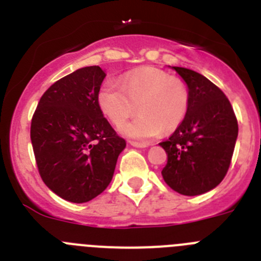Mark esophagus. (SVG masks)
<instances>
[{
	"label": "esophagus",
	"instance_id": "esophagus-1",
	"mask_svg": "<svg viewBox=\"0 0 261 261\" xmlns=\"http://www.w3.org/2000/svg\"><path fill=\"white\" fill-rule=\"evenodd\" d=\"M129 144L132 145V146H135V147H140V149H144V147H147V146H149V145H147V144H144V142L130 141V142H129Z\"/></svg>",
	"mask_w": 261,
	"mask_h": 261
}]
</instances>
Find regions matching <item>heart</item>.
I'll return each mask as SVG.
<instances>
[{"label":"heart","mask_w":261,"mask_h":261,"mask_svg":"<svg viewBox=\"0 0 261 261\" xmlns=\"http://www.w3.org/2000/svg\"><path fill=\"white\" fill-rule=\"evenodd\" d=\"M96 102L115 125H121L137 108V116L120 130L130 138L150 140L180 125L188 111L190 91L183 81L166 71L140 68L123 75L119 84L106 81Z\"/></svg>","instance_id":"heart-1"}]
</instances>
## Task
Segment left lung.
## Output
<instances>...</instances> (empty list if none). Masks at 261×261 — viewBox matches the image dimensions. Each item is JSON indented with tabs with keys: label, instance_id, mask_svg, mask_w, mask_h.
Masks as SVG:
<instances>
[{
	"label": "left lung",
	"instance_id": "obj_1",
	"mask_svg": "<svg viewBox=\"0 0 261 261\" xmlns=\"http://www.w3.org/2000/svg\"><path fill=\"white\" fill-rule=\"evenodd\" d=\"M174 69L190 91L188 111L168 140L161 142L167 154L162 176L177 193L197 196L222 181L229 170L238 121L225 94L195 70Z\"/></svg>",
	"mask_w": 261,
	"mask_h": 261
}]
</instances>
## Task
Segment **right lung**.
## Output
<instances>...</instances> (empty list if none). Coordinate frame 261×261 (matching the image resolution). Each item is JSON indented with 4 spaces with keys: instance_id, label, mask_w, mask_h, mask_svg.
Here are the masks:
<instances>
[{
    "instance_id": "obj_1",
    "label": "right lung",
    "mask_w": 261,
    "mask_h": 261,
    "mask_svg": "<svg viewBox=\"0 0 261 261\" xmlns=\"http://www.w3.org/2000/svg\"><path fill=\"white\" fill-rule=\"evenodd\" d=\"M105 78L99 66L77 69L43 94L32 116L31 142L39 174L66 201L82 204L100 195L126 146L96 102Z\"/></svg>"
}]
</instances>
